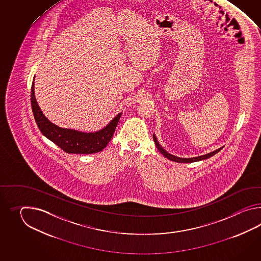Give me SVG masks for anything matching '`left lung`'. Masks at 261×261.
Here are the masks:
<instances>
[{
  "instance_id": "left-lung-1",
  "label": "left lung",
  "mask_w": 261,
  "mask_h": 261,
  "mask_svg": "<svg viewBox=\"0 0 261 261\" xmlns=\"http://www.w3.org/2000/svg\"><path fill=\"white\" fill-rule=\"evenodd\" d=\"M153 139H154V142H155L156 148L159 149V151L161 152L162 155H164L165 158H167L168 160L175 161V162H178V163H191V162H196V161H202V160H207V159L211 158L213 155H216L217 152H219V151L223 148V147H220V148L215 150V151H213V152H210V153H208V154L199 155V156H195V158H188V159H187V158H179V156H176V155H172V154H170V153H168L166 150L164 149V148L161 146V144H160V143L158 142V139L155 137V134H153Z\"/></svg>"
}]
</instances>
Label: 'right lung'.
I'll list each match as a JSON object with an SVG mask.
<instances>
[{
    "mask_svg": "<svg viewBox=\"0 0 261 261\" xmlns=\"http://www.w3.org/2000/svg\"><path fill=\"white\" fill-rule=\"evenodd\" d=\"M31 103L34 119L41 133L69 154H94L101 151L110 142L122 115V113H119L105 128L95 133H84L59 127L44 117L41 111L34 95V79L31 91Z\"/></svg>",
    "mask_w": 261,
    "mask_h": 261,
    "instance_id": "right-lung-1",
    "label": "right lung"
}]
</instances>
